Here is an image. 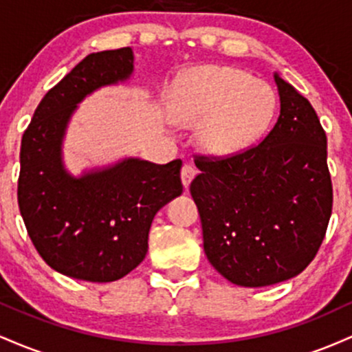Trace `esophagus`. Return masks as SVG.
Instances as JSON below:
<instances>
[{"instance_id": "1", "label": "esophagus", "mask_w": 352, "mask_h": 352, "mask_svg": "<svg viewBox=\"0 0 352 352\" xmlns=\"http://www.w3.org/2000/svg\"><path fill=\"white\" fill-rule=\"evenodd\" d=\"M180 177H182V184H184V187L188 188L190 182H192L193 177H195V168H193L190 164H184V167H182V172H180Z\"/></svg>"}]
</instances>
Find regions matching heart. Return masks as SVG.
Returning a JSON list of instances; mask_svg holds the SVG:
<instances>
[{"mask_svg":"<svg viewBox=\"0 0 352 352\" xmlns=\"http://www.w3.org/2000/svg\"><path fill=\"white\" fill-rule=\"evenodd\" d=\"M276 109L273 89L228 66H199L173 86L170 116L201 127V145L215 155L243 152L265 134Z\"/></svg>","mask_w":352,"mask_h":352,"instance_id":"heart-1","label":"heart"}]
</instances>
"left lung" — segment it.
Masks as SVG:
<instances>
[{
	"mask_svg": "<svg viewBox=\"0 0 352 352\" xmlns=\"http://www.w3.org/2000/svg\"><path fill=\"white\" fill-rule=\"evenodd\" d=\"M280 117L258 145L197 155L190 184L208 261L248 288L300 274L316 256L333 210L326 134L316 111L274 74Z\"/></svg>",
	"mask_w": 352,
	"mask_h": 352,
	"instance_id": "left-lung-1",
	"label": "left lung"
}]
</instances>
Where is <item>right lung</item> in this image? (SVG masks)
I'll list each match as a JSON object with an SVG mask.
<instances>
[{
	"mask_svg": "<svg viewBox=\"0 0 352 352\" xmlns=\"http://www.w3.org/2000/svg\"><path fill=\"white\" fill-rule=\"evenodd\" d=\"M131 47L92 52L47 91L24 131L18 204L34 248L76 280H120L142 263L155 213L179 197L182 160L140 159L72 177L60 144L72 112L96 89L131 78Z\"/></svg>",
	"mask_w": 352,
	"mask_h": 352,
	"instance_id": "obj_1",
	"label": "right lung"
}]
</instances>
